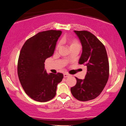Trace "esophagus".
Wrapping results in <instances>:
<instances>
[{
	"instance_id": "esophagus-1",
	"label": "esophagus",
	"mask_w": 126,
	"mask_h": 126,
	"mask_svg": "<svg viewBox=\"0 0 126 126\" xmlns=\"http://www.w3.org/2000/svg\"><path fill=\"white\" fill-rule=\"evenodd\" d=\"M63 75H64V78H67V77H68L70 75L68 74H67V73H64V74H63Z\"/></svg>"
}]
</instances>
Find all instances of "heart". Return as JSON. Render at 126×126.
Segmentation results:
<instances>
[{"label":"heart","mask_w":126,"mask_h":126,"mask_svg":"<svg viewBox=\"0 0 126 126\" xmlns=\"http://www.w3.org/2000/svg\"><path fill=\"white\" fill-rule=\"evenodd\" d=\"M62 43H65V42H67L69 44L70 49L72 48L77 47H80V44L79 43V41L76 39H70V38H67L66 37H64L62 38ZM61 46V43H59L56 47V49L58 50L59 49Z\"/></svg>","instance_id":"1"}]
</instances>
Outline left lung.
Returning <instances> with one entry per match:
<instances>
[{
	"label": "left lung",
	"instance_id": "left-lung-1",
	"mask_svg": "<svg viewBox=\"0 0 126 126\" xmlns=\"http://www.w3.org/2000/svg\"><path fill=\"white\" fill-rule=\"evenodd\" d=\"M74 32L82 46L79 64L87 66V73L84 79L76 77L71 92L76 99L87 101L98 97L105 88L110 74L108 59L105 46L94 35L86 31Z\"/></svg>",
	"mask_w": 126,
	"mask_h": 126
}]
</instances>
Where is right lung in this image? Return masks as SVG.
I'll return each mask as SVG.
<instances>
[{
  "label": "right lung",
  "mask_w": 126,
  "mask_h": 126,
  "mask_svg": "<svg viewBox=\"0 0 126 126\" xmlns=\"http://www.w3.org/2000/svg\"><path fill=\"white\" fill-rule=\"evenodd\" d=\"M60 31L49 30L39 32L28 39L20 52L18 61V75L22 88L32 99L47 102L56 95L57 85L63 74H48L44 62L52 56Z\"/></svg>",
  "instance_id": "add662e5"
}]
</instances>
